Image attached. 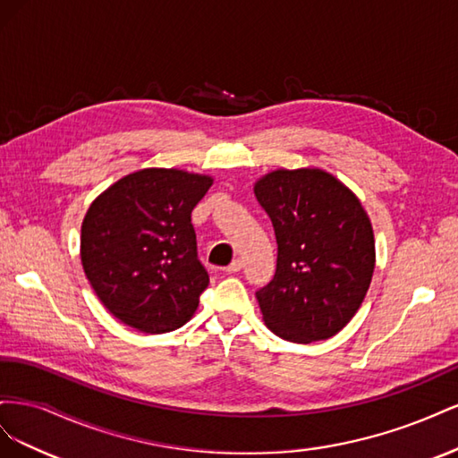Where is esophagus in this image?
<instances>
[{
  "label": "esophagus",
  "instance_id": "34e87169",
  "mask_svg": "<svg viewBox=\"0 0 458 458\" xmlns=\"http://www.w3.org/2000/svg\"><path fill=\"white\" fill-rule=\"evenodd\" d=\"M242 266H244V263H242V259H241V258H237V259H233V261H231V266H227V267H225V273H227V275H233V273H239V271L242 269Z\"/></svg>",
  "mask_w": 458,
  "mask_h": 458
}]
</instances>
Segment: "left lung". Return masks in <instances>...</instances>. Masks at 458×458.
I'll return each mask as SVG.
<instances>
[{"instance_id": "8db88e82", "label": "left lung", "mask_w": 458, "mask_h": 458, "mask_svg": "<svg viewBox=\"0 0 458 458\" xmlns=\"http://www.w3.org/2000/svg\"><path fill=\"white\" fill-rule=\"evenodd\" d=\"M254 195L276 239L275 276L256 293L263 321L296 344L338 335L363 303L377 261L365 208L318 168L269 172Z\"/></svg>"}]
</instances>
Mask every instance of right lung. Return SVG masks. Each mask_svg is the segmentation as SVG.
<instances>
[{
	"label": "right lung",
	"mask_w": 458,
	"mask_h": 458,
	"mask_svg": "<svg viewBox=\"0 0 458 458\" xmlns=\"http://www.w3.org/2000/svg\"><path fill=\"white\" fill-rule=\"evenodd\" d=\"M212 183L210 175L145 168L91 202L81 224V266L120 323L162 335L195 315L210 279L191 212Z\"/></svg>",
	"instance_id": "right-lung-1"
}]
</instances>
